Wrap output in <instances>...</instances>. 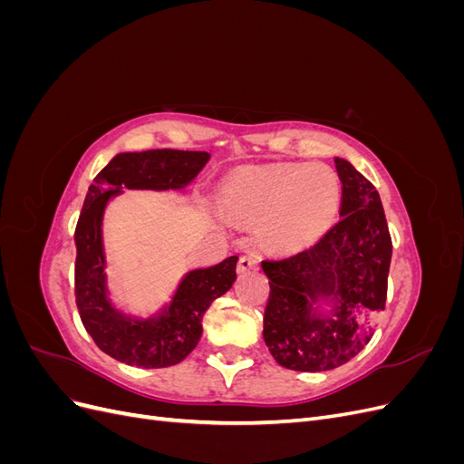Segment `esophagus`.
<instances>
[{
  "mask_svg": "<svg viewBox=\"0 0 464 464\" xmlns=\"http://www.w3.org/2000/svg\"><path fill=\"white\" fill-rule=\"evenodd\" d=\"M259 269V257L256 254H246L237 261V273H247V271H257Z\"/></svg>",
  "mask_w": 464,
  "mask_h": 464,
  "instance_id": "esophagus-1",
  "label": "esophagus"
}]
</instances>
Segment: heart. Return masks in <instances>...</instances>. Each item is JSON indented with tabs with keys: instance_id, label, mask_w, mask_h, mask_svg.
<instances>
[{
	"instance_id": "heart-1",
	"label": "heart",
	"mask_w": 464,
	"mask_h": 464,
	"mask_svg": "<svg viewBox=\"0 0 464 464\" xmlns=\"http://www.w3.org/2000/svg\"><path fill=\"white\" fill-rule=\"evenodd\" d=\"M228 213L265 220L263 237L278 249L317 242L343 205L341 178L329 166L294 164L234 176L222 189Z\"/></svg>"
}]
</instances>
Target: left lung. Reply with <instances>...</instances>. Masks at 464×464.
I'll list each match as a JSON object with an SVG mask.
<instances>
[{
	"mask_svg": "<svg viewBox=\"0 0 464 464\" xmlns=\"http://www.w3.org/2000/svg\"><path fill=\"white\" fill-rule=\"evenodd\" d=\"M343 184L341 220L319 240L265 259L269 302L263 339L280 366L327 372L353 360L373 336L372 319L387 300L392 242L382 199L368 178L334 159ZM335 302L329 317L311 314L310 299Z\"/></svg>",
	"mask_w": 464,
	"mask_h": 464,
	"instance_id": "1",
	"label": "left lung"
}]
</instances>
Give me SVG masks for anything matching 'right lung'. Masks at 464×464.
Segmentation results:
<instances>
[{"label":"right lung","mask_w":464,"mask_h":464,"mask_svg":"<svg viewBox=\"0 0 464 464\" xmlns=\"http://www.w3.org/2000/svg\"><path fill=\"white\" fill-rule=\"evenodd\" d=\"M208 152L154 149L121 152L94 178L75 228V302L82 325L94 344L137 368H168L198 346L203 315L236 280L237 257L208 269L191 271L159 319H130L116 312L106 296L102 213L111 195L128 189H179L201 172Z\"/></svg>","instance_id":"right-lung-1"}]
</instances>
